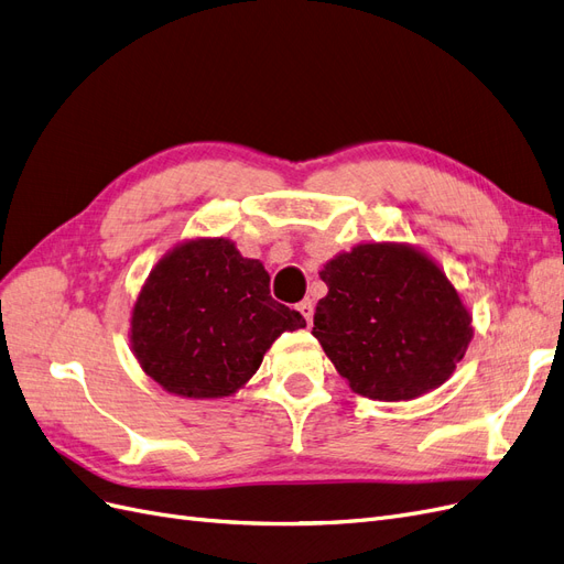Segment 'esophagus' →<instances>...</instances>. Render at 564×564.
<instances>
[{"label": "esophagus", "instance_id": "esophagus-1", "mask_svg": "<svg viewBox=\"0 0 564 564\" xmlns=\"http://www.w3.org/2000/svg\"><path fill=\"white\" fill-rule=\"evenodd\" d=\"M299 311H301V315L305 317V322H308V327H311V324H313V301L311 299H303L299 303Z\"/></svg>", "mask_w": 564, "mask_h": 564}]
</instances>
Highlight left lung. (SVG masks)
<instances>
[{
    "label": "left lung",
    "mask_w": 564,
    "mask_h": 564,
    "mask_svg": "<svg viewBox=\"0 0 564 564\" xmlns=\"http://www.w3.org/2000/svg\"><path fill=\"white\" fill-rule=\"evenodd\" d=\"M313 336L352 392L416 400L464 360L473 315L429 253L406 242H362L322 265Z\"/></svg>",
    "instance_id": "left-lung-1"
}]
</instances>
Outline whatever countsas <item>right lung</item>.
<instances>
[{"label": "right lung", "instance_id": "1", "mask_svg": "<svg viewBox=\"0 0 564 564\" xmlns=\"http://www.w3.org/2000/svg\"><path fill=\"white\" fill-rule=\"evenodd\" d=\"M268 286L263 263L245 259L226 237L178 242L150 270L131 308L133 357L172 395H235L280 334L305 327Z\"/></svg>", "mask_w": 564, "mask_h": 564}]
</instances>
